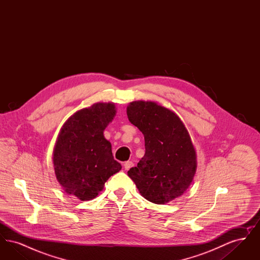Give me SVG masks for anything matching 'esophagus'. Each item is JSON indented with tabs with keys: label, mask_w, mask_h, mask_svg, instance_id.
Here are the masks:
<instances>
[{
	"label": "esophagus",
	"mask_w": 260,
	"mask_h": 260,
	"mask_svg": "<svg viewBox=\"0 0 260 260\" xmlns=\"http://www.w3.org/2000/svg\"><path fill=\"white\" fill-rule=\"evenodd\" d=\"M134 167V162L131 161H124V168L125 171H128L131 168Z\"/></svg>",
	"instance_id": "34e87169"
}]
</instances>
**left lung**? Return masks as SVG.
<instances>
[{"label":"left lung","instance_id":"1","mask_svg":"<svg viewBox=\"0 0 260 260\" xmlns=\"http://www.w3.org/2000/svg\"><path fill=\"white\" fill-rule=\"evenodd\" d=\"M126 115L145 140V155L127 172L140 195L157 205L183 195L197 171L196 150L184 123L155 101H133Z\"/></svg>","mask_w":260,"mask_h":260}]
</instances>
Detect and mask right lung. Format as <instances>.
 <instances>
[{"instance_id": "obj_1", "label": "right lung", "mask_w": 260, "mask_h": 260, "mask_svg": "<svg viewBox=\"0 0 260 260\" xmlns=\"http://www.w3.org/2000/svg\"><path fill=\"white\" fill-rule=\"evenodd\" d=\"M113 102H98L74 113L63 124L52 152L57 181L81 201L95 198L108 178L121 171L104 129L116 116Z\"/></svg>"}]
</instances>
